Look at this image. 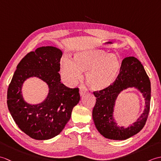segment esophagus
I'll return each instance as SVG.
<instances>
[{"mask_svg":"<svg viewBox=\"0 0 161 161\" xmlns=\"http://www.w3.org/2000/svg\"><path fill=\"white\" fill-rule=\"evenodd\" d=\"M86 91L85 90H84L83 88H80V95L81 96H82L83 95H84L85 93H86Z\"/></svg>","mask_w":161,"mask_h":161,"instance_id":"1","label":"esophagus"}]
</instances>
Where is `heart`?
Listing matches in <instances>:
<instances>
[{"label": "heart", "mask_w": 161, "mask_h": 161, "mask_svg": "<svg viewBox=\"0 0 161 161\" xmlns=\"http://www.w3.org/2000/svg\"><path fill=\"white\" fill-rule=\"evenodd\" d=\"M121 68L119 58L115 54L102 50L84 48L74 54V61L65 57L61 61V73L68 84H76L86 71L85 79L94 91L109 87L118 78Z\"/></svg>", "instance_id": "obj_1"}]
</instances>
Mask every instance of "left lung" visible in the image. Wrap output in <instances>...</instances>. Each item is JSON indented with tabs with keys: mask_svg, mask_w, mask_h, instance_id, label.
<instances>
[{
	"mask_svg": "<svg viewBox=\"0 0 161 161\" xmlns=\"http://www.w3.org/2000/svg\"><path fill=\"white\" fill-rule=\"evenodd\" d=\"M129 87H135L146 100L143 113L135 123L125 128L119 126L113 117L114 107L118 95ZM96 102L93 119L97 131L106 138L122 141L136 135L144 127L148 118L151 101V83L142 64L134 57H126L122 61L118 78L110 86L95 91Z\"/></svg>",
	"mask_w": 161,
	"mask_h": 161,
	"instance_id": "1",
	"label": "left lung"
}]
</instances>
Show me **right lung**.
Returning a JSON list of instances; mask_svg holds the SVG:
<instances>
[{"label":"right lung","mask_w":161,"mask_h":161,"mask_svg":"<svg viewBox=\"0 0 161 161\" xmlns=\"http://www.w3.org/2000/svg\"><path fill=\"white\" fill-rule=\"evenodd\" d=\"M62 52L53 46L38 47L24 57L17 65L8 91V109L19 129L30 138L44 141L59 135L69 121L73 108L80 100L79 88L61 83L60 60ZM35 76L49 88L42 103L30 105L22 97V84Z\"/></svg>","instance_id":"right-lung-1"}]
</instances>
